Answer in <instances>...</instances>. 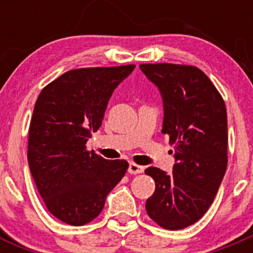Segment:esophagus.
<instances>
[{"instance_id": "1", "label": "esophagus", "mask_w": 253, "mask_h": 253, "mask_svg": "<svg viewBox=\"0 0 253 253\" xmlns=\"http://www.w3.org/2000/svg\"><path fill=\"white\" fill-rule=\"evenodd\" d=\"M143 170H144V169H143V167H141V165L136 164V163H129V167H128L129 174H133V175L142 174Z\"/></svg>"}]
</instances>
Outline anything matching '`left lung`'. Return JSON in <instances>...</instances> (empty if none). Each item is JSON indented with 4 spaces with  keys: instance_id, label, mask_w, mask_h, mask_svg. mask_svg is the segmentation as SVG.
<instances>
[{
    "instance_id": "8db88e82",
    "label": "left lung",
    "mask_w": 253,
    "mask_h": 253,
    "mask_svg": "<svg viewBox=\"0 0 253 253\" xmlns=\"http://www.w3.org/2000/svg\"><path fill=\"white\" fill-rule=\"evenodd\" d=\"M164 101L163 133L176 164L171 174L148 168L155 191L145 202L152 220L180 230L200 220L213 203L228 167V117L223 96L200 68L175 63L139 65Z\"/></svg>"
}]
</instances>
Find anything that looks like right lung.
Returning a JSON list of instances; mask_svg holds the SVG:
<instances>
[{"label": "right lung", "instance_id": "right-lung-1", "mask_svg": "<svg viewBox=\"0 0 253 253\" xmlns=\"http://www.w3.org/2000/svg\"><path fill=\"white\" fill-rule=\"evenodd\" d=\"M134 65L71 70L48 83L35 103L29 126L28 163L47 211L73 226L103 211L109 192L128 169L86 149L103 122L114 89Z\"/></svg>", "mask_w": 253, "mask_h": 253}]
</instances>
